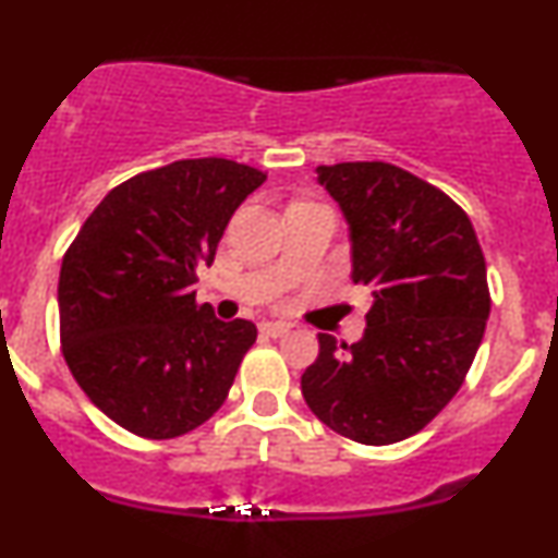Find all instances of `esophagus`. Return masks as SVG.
<instances>
[{
  "instance_id": "34e87169",
  "label": "esophagus",
  "mask_w": 558,
  "mask_h": 558,
  "mask_svg": "<svg viewBox=\"0 0 558 558\" xmlns=\"http://www.w3.org/2000/svg\"><path fill=\"white\" fill-rule=\"evenodd\" d=\"M288 330H291V327H288L286 322H262L259 325V332L265 335V338H283Z\"/></svg>"
}]
</instances>
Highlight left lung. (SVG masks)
<instances>
[{
	"label": "left lung",
	"instance_id": "1",
	"mask_svg": "<svg viewBox=\"0 0 558 558\" xmlns=\"http://www.w3.org/2000/svg\"><path fill=\"white\" fill-rule=\"evenodd\" d=\"M351 231L353 283L372 291L359 343L319 335L306 405L361 445L418 434L465 381L486 330V259L465 210L381 160L319 166Z\"/></svg>",
	"mask_w": 558,
	"mask_h": 558
}]
</instances>
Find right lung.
Returning a JSON list of instances; mask_svg holds the SVG:
<instances>
[{
	"instance_id": "add662e5",
	"label": "right lung",
	"mask_w": 558,
	"mask_h": 558,
	"mask_svg": "<svg viewBox=\"0 0 558 558\" xmlns=\"http://www.w3.org/2000/svg\"><path fill=\"white\" fill-rule=\"evenodd\" d=\"M265 179L236 160H173L113 186L66 250L64 361L93 405L126 432L173 439L226 402L257 327L197 306L194 283Z\"/></svg>"
}]
</instances>
